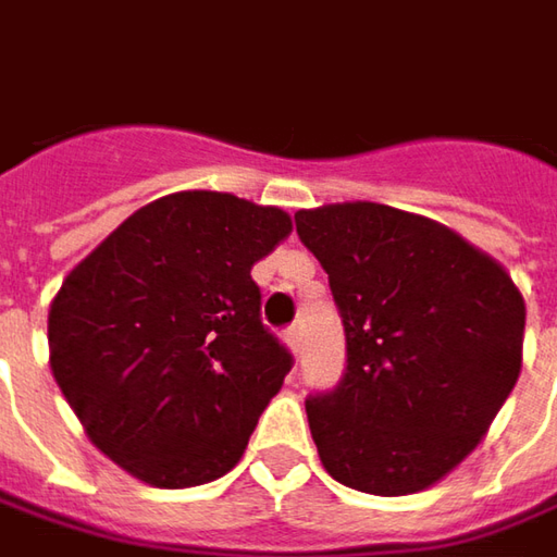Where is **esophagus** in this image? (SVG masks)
<instances>
[{"instance_id": "34e87169", "label": "esophagus", "mask_w": 557, "mask_h": 557, "mask_svg": "<svg viewBox=\"0 0 557 557\" xmlns=\"http://www.w3.org/2000/svg\"><path fill=\"white\" fill-rule=\"evenodd\" d=\"M283 343H286V349L296 355L299 346H302V333H299V326H289V330L283 333Z\"/></svg>"}]
</instances>
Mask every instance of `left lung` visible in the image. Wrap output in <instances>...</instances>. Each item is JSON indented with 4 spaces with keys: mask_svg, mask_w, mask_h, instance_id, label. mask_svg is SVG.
Returning a JSON list of instances; mask_svg holds the SVG:
<instances>
[{
    "mask_svg": "<svg viewBox=\"0 0 557 557\" xmlns=\"http://www.w3.org/2000/svg\"><path fill=\"white\" fill-rule=\"evenodd\" d=\"M346 326L343 383L305 401L324 471L411 496L455 471L523 364L527 305L496 258L446 224L380 202L296 211Z\"/></svg>",
    "mask_w": 557,
    "mask_h": 557,
    "instance_id": "obj_1",
    "label": "left lung"
}]
</instances>
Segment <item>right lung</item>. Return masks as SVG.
I'll return each instance as SVG.
<instances>
[{
	"mask_svg": "<svg viewBox=\"0 0 557 557\" xmlns=\"http://www.w3.org/2000/svg\"><path fill=\"white\" fill-rule=\"evenodd\" d=\"M293 233L277 206L183 189L134 211L49 305V368L89 443L158 490L236 468L293 358L252 268Z\"/></svg>",
	"mask_w": 557,
	"mask_h": 557,
	"instance_id": "1",
	"label": "right lung"
}]
</instances>
